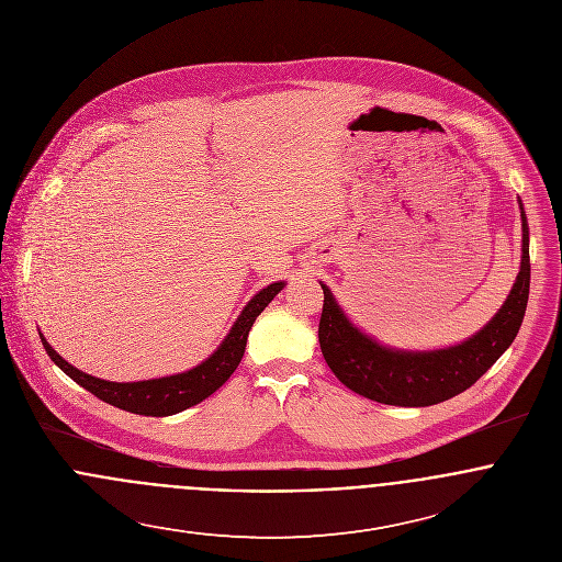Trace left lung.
I'll use <instances>...</instances> for the list:
<instances>
[{
    "instance_id": "1",
    "label": "left lung",
    "mask_w": 562,
    "mask_h": 562,
    "mask_svg": "<svg viewBox=\"0 0 562 562\" xmlns=\"http://www.w3.org/2000/svg\"><path fill=\"white\" fill-rule=\"evenodd\" d=\"M521 210V266L502 310L470 339L439 350H396L359 330L321 281V348L333 374L355 394L394 406H430L470 390L513 344L530 294V234Z\"/></svg>"
}]
</instances>
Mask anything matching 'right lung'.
I'll use <instances>...</instances> for the list:
<instances>
[{"mask_svg": "<svg viewBox=\"0 0 562 562\" xmlns=\"http://www.w3.org/2000/svg\"><path fill=\"white\" fill-rule=\"evenodd\" d=\"M283 281L270 283L261 292H257L248 305L241 310L238 321L234 322L232 330L223 339V344L196 368L172 374V376H161V379H151V381H138V383H112L103 381L97 376H90L74 368L69 361H65L41 335V341L52 357V361L67 374L71 376L83 390H88L92 396L99 401L108 402L112 406H119L123 411L136 413V415H151V417H166L175 415L183 408H190L199 402L205 401L212 396L218 387L227 383V379L236 372L244 357L246 348V337L252 326L255 318L268 307V303L283 290Z\"/></svg>", "mask_w": 562, "mask_h": 562, "instance_id": "add662e5", "label": "right lung"}]
</instances>
